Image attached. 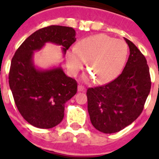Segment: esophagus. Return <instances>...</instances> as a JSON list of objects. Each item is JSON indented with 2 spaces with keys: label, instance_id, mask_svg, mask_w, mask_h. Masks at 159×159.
<instances>
[{
  "label": "esophagus",
  "instance_id": "obj_1",
  "mask_svg": "<svg viewBox=\"0 0 159 159\" xmlns=\"http://www.w3.org/2000/svg\"><path fill=\"white\" fill-rule=\"evenodd\" d=\"M77 90H78L79 92H84V91H85V88H84V87L82 86V85H78V88H77Z\"/></svg>",
  "mask_w": 159,
  "mask_h": 159
}]
</instances>
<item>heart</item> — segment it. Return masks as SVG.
<instances>
[{"mask_svg":"<svg viewBox=\"0 0 159 159\" xmlns=\"http://www.w3.org/2000/svg\"><path fill=\"white\" fill-rule=\"evenodd\" d=\"M127 45L121 40L105 34L84 38L67 53V64L71 74L75 75L88 60L91 73L83 76L84 81L95 79L98 84H107L119 75L127 57Z\"/></svg>","mask_w":159,"mask_h":159,"instance_id":"b5f03b06","label":"heart"}]
</instances>
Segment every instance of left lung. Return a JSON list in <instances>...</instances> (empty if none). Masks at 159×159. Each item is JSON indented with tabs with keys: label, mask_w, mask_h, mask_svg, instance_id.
Here are the masks:
<instances>
[{
	"label": "left lung",
	"mask_w": 159,
	"mask_h": 159,
	"mask_svg": "<svg viewBox=\"0 0 159 159\" xmlns=\"http://www.w3.org/2000/svg\"><path fill=\"white\" fill-rule=\"evenodd\" d=\"M130 55L124 69L109 84L88 88V111L92 124L105 134L124 129L140 116L151 87L145 57L134 43L124 38Z\"/></svg>",
	"instance_id": "8db88e82"
}]
</instances>
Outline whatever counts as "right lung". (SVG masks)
Returning a JSON list of instances; mask_svg holds the SVG:
<instances>
[{"mask_svg": "<svg viewBox=\"0 0 159 159\" xmlns=\"http://www.w3.org/2000/svg\"><path fill=\"white\" fill-rule=\"evenodd\" d=\"M76 40L71 27L51 25L36 31L22 43L12 59L8 83L18 111L31 125L52 128L62 121L64 104L76 94L77 83L61 65L42 69L34 64V52L46 43L61 46L63 55Z\"/></svg>", "mask_w": 159, "mask_h": 159, "instance_id": "obj_1", "label": "right lung"}]
</instances>
